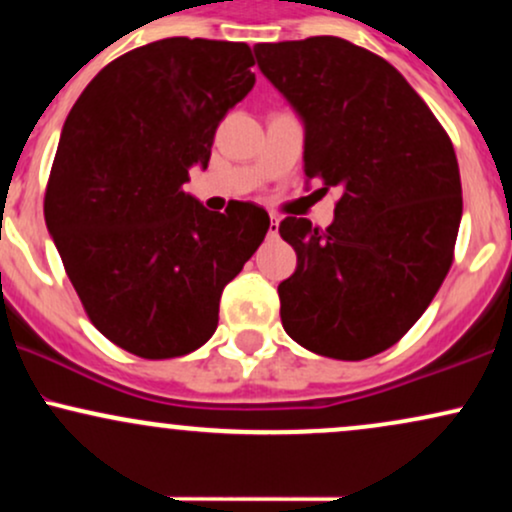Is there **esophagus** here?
Wrapping results in <instances>:
<instances>
[{"mask_svg": "<svg viewBox=\"0 0 512 512\" xmlns=\"http://www.w3.org/2000/svg\"><path fill=\"white\" fill-rule=\"evenodd\" d=\"M276 233H279V219L272 214V221H269V238H276Z\"/></svg>", "mask_w": 512, "mask_h": 512, "instance_id": "obj_1", "label": "esophagus"}]
</instances>
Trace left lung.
Masks as SVG:
<instances>
[{
	"label": "left lung",
	"mask_w": 512,
	"mask_h": 512,
	"mask_svg": "<svg viewBox=\"0 0 512 512\" xmlns=\"http://www.w3.org/2000/svg\"><path fill=\"white\" fill-rule=\"evenodd\" d=\"M257 67L301 115L303 163L339 187L322 231L286 216L296 272L279 284L281 325L320 356L390 349L433 301L462 219L455 149L402 74L334 35L255 45Z\"/></svg>",
	"instance_id": "8db88e82"
}]
</instances>
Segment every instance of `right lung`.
<instances>
[{"label": "right lung", "mask_w": 512, "mask_h": 512, "mask_svg": "<svg viewBox=\"0 0 512 512\" xmlns=\"http://www.w3.org/2000/svg\"><path fill=\"white\" fill-rule=\"evenodd\" d=\"M252 64L245 43L156 40L103 67L64 122L45 223L88 320L129 354L158 361L209 342L223 286L267 236L257 204L219 214L185 192L255 86Z\"/></svg>", "instance_id": "1"}]
</instances>
